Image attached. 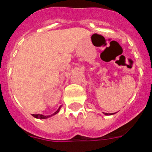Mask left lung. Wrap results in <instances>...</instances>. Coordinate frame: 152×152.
<instances>
[{
  "instance_id": "1",
  "label": "left lung",
  "mask_w": 152,
  "mask_h": 152,
  "mask_svg": "<svg viewBox=\"0 0 152 152\" xmlns=\"http://www.w3.org/2000/svg\"><path fill=\"white\" fill-rule=\"evenodd\" d=\"M103 113L105 114V115H107V116H109V115H113V114H115L116 113Z\"/></svg>"
}]
</instances>
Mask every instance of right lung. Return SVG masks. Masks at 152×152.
Masks as SVG:
<instances>
[{
  "mask_svg": "<svg viewBox=\"0 0 152 152\" xmlns=\"http://www.w3.org/2000/svg\"><path fill=\"white\" fill-rule=\"evenodd\" d=\"M61 107H59V108L58 109V110L56 111V112H55L54 113L52 114V115H49V116H44V115H42V114H32V116H34V117L36 118V119H47V118H49V117H51V116H54V115L57 114L59 112L60 109H61Z\"/></svg>",
  "mask_w": 152,
  "mask_h": 152,
  "instance_id": "right-lung-1",
  "label": "right lung"
}]
</instances>
